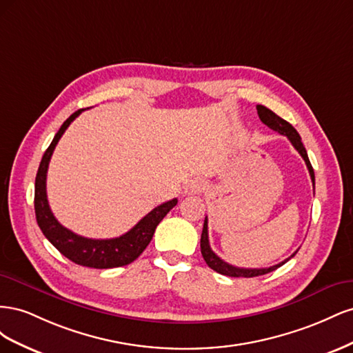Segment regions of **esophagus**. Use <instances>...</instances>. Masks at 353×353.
<instances>
[{
  "instance_id": "obj_1",
  "label": "esophagus",
  "mask_w": 353,
  "mask_h": 353,
  "mask_svg": "<svg viewBox=\"0 0 353 353\" xmlns=\"http://www.w3.org/2000/svg\"><path fill=\"white\" fill-rule=\"evenodd\" d=\"M206 181L203 179V178H200V176H194V178H191L188 183L185 184V187H184V193L185 194H188V196H194V194H200L203 190L206 188Z\"/></svg>"
}]
</instances>
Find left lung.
<instances>
[{
	"mask_svg": "<svg viewBox=\"0 0 353 353\" xmlns=\"http://www.w3.org/2000/svg\"><path fill=\"white\" fill-rule=\"evenodd\" d=\"M256 109H258V114H259V119L268 126L271 128L272 131H276L281 135H285L288 140H290V143L293 144V147L296 148V150L299 152V154H301L305 160V163L307 166V170H309V175H311V179H312V185H314V190H315V175H314V169H312V165L311 162H309V157H307V153H306V148L303 147V143H302V138L301 135L297 134V131L294 130V128L288 123L287 121L281 119V117L279 114H275L272 110L266 109L265 105H256ZM200 249H201V254H203V259H205V262L208 263L209 268H212L213 271H216L222 275H228V276H244V279H252V276H259V275H263V274H268V272H272L275 271L276 268H280L281 265H284L287 261H290L293 256L297 253V250L290 256V258L276 263L274 266H270V268H239V266H232L230 263H227L225 261H222L219 256H216L215 253H213V250L210 249V244H209V234H208V216L205 218V223H203V231H201V239H200Z\"/></svg>",
	"mask_w": 353,
	"mask_h": 353,
	"instance_id": "8db88e82",
	"label": "left lung"
}]
</instances>
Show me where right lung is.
Instances as JSON below:
<instances>
[{"label":"right lung","mask_w":353,"mask_h":353,"mask_svg":"<svg viewBox=\"0 0 353 353\" xmlns=\"http://www.w3.org/2000/svg\"><path fill=\"white\" fill-rule=\"evenodd\" d=\"M82 110L83 109L70 114L69 119H66V122L61 125L56 137L52 138V141L46 150L44 156H42L38 168V174L35 178L37 222L42 234L48 239V241L72 262L95 270L116 268V266H123L134 262L138 256L144 252L148 243L153 239V234L156 231V227L159 225V222L162 221L166 216V213L176 205L178 200L172 199L163 203V205L154 208L150 213H147L135 227L125 232L123 236L116 239H87L78 236V234H74L70 230L63 227L54 218V215H52L47 200V170L52 152H54L61 135L65 134L70 122H73L74 117H78L82 113Z\"/></svg>","instance_id":"right-lung-1"}]
</instances>
